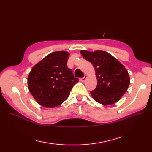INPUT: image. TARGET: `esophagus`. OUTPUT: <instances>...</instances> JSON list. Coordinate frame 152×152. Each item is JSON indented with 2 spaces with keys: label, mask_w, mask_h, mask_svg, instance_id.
Wrapping results in <instances>:
<instances>
[{
  "label": "esophagus",
  "mask_w": 152,
  "mask_h": 152,
  "mask_svg": "<svg viewBox=\"0 0 152 152\" xmlns=\"http://www.w3.org/2000/svg\"><path fill=\"white\" fill-rule=\"evenodd\" d=\"M87 75H85V76L83 78H82V79H81V81L82 82H85L87 80Z\"/></svg>",
  "instance_id": "34e87169"
}]
</instances>
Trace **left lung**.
I'll return each instance as SVG.
<instances>
[{
  "instance_id": "obj_1",
  "label": "left lung",
  "mask_w": 152,
  "mask_h": 152,
  "mask_svg": "<svg viewBox=\"0 0 152 152\" xmlns=\"http://www.w3.org/2000/svg\"><path fill=\"white\" fill-rule=\"evenodd\" d=\"M82 56L93 64L98 84L91 95L98 103L110 105L118 102L130 84L129 75L122 64L103 50H80Z\"/></svg>"
}]
</instances>
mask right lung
<instances>
[{
	"label": "right lung",
	"mask_w": 152,
	"mask_h": 152,
	"mask_svg": "<svg viewBox=\"0 0 152 152\" xmlns=\"http://www.w3.org/2000/svg\"><path fill=\"white\" fill-rule=\"evenodd\" d=\"M69 56L66 51H55L32 68L28 77V87L40 105L49 108L57 107L68 98L73 86L79 81L67 67Z\"/></svg>",
	"instance_id": "right-lung-1"
}]
</instances>
